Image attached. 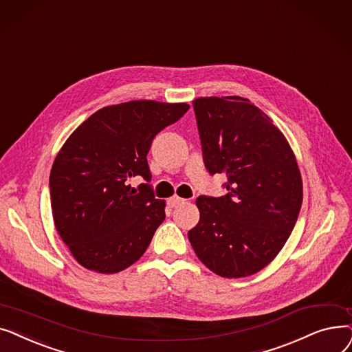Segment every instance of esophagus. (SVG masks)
Returning a JSON list of instances; mask_svg holds the SVG:
<instances>
[{"label":"esophagus","mask_w":352,"mask_h":352,"mask_svg":"<svg viewBox=\"0 0 352 352\" xmlns=\"http://www.w3.org/2000/svg\"><path fill=\"white\" fill-rule=\"evenodd\" d=\"M183 204H186V199H182V197H177V196H173V197L167 200V205H169L170 208H177Z\"/></svg>","instance_id":"obj_1"}]
</instances>
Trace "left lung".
I'll list each match as a JSON object with an SVG mask.
<instances>
[{"label": "left lung", "mask_w": 352, "mask_h": 352, "mask_svg": "<svg viewBox=\"0 0 352 352\" xmlns=\"http://www.w3.org/2000/svg\"><path fill=\"white\" fill-rule=\"evenodd\" d=\"M193 110L205 167L226 175L228 193L197 197L200 219L189 241L216 275H254L279 254L298 221L302 180L295 156L248 98L202 97Z\"/></svg>", "instance_id": "8db88e82"}]
</instances>
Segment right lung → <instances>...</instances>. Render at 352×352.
<instances>
[{"label":"right lung","mask_w":352,"mask_h":352,"mask_svg":"<svg viewBox=\"0 0 352 352\" xmlns=\"http://www.w3.org/2000/svg\"><path fill=\"white\" fill-rule=\"evenodd\" d=\"M189 110L186 103L138 100L91 114L69 138L50 173L54 225L76 261L100 274L135 263L164 221L155 197L147 153L164 127ZM144 184L131 188L129 180Z\"/></svg>","instance_id":"add662e5"}]
</instances>
